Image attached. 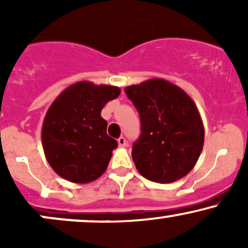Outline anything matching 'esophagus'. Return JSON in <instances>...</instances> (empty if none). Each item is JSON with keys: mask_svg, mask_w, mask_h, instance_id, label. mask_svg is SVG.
I'll use <instances>...</instances> for the list:
<instances>
[{"mask_svg": "<svg viewBox=\"0 0 248 248\" xmlns=\"http://www.w3.org/2000/svg\"><path fill=\"white\" fill-rule=\"evenodd\" d=\"M118 143H119V146H120V147H124L127 144L126 139H124V136H121V138L118 139Z\"/></svg>", "mask_w": 248, "mask_h": 248, "instance_id": "obj_1", "label": "esophagus"}]
</instances>
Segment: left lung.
I'll return each mask as SVG.
<instances>
[{
  "mask_svg": "<svg viewBox=\"0 0 248 248\" xmlns=\"http://www.w3.org/2000/svg\"><path fill=\"white\" fill-rule=\"evenodd\" d=\"M141 119V135L133 146L138 171L156 183L187 175L204 144V126L192 99L172 82L154 78L124 88Z\"/></svg>",
  "mask_w": 248,
  "mask_h": 248,
  "instance_id": "1",
  "label": "left lung"
}]
</instances>
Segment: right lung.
I'll return each mask as SVG.
<instances>
[{
	"instance_id": "obj_1",
	"label": "right lung",
	"mask_w": 248,
	"mask_h": 248,
	"mask_svg": "<svg viewBox=\"0 0 248 248\" xmlns=\"http://www.w3.org/2000/svg\"><path fill=\"white\" fill-rule=\"evenodd\" d=\"M120 88L78 81L64 90L47 109L42 143L47 162L61 177L90 183L106 171L118 142L107 135L101 109Z\"/></svg>"
}]
</instances>
